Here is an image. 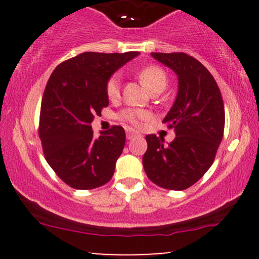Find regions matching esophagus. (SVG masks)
Instances as JSON below:
<instances>
[{
    "instance_id": "1",
    "label": "esophagus",
    "mask_w": 259,
    "mask_h": 259,
    "mask_svg": "<svg viewBox=\"0 0 259 259\" xmlns=\"http://www.w3.org/2000/svg\"><path fill=\"white\" fill-rule=\"evenodd\" d=\"M125 133H126V139H127V140L133 139L134 136H136V135H138V134H139L138 132H136V130L132 129V127H126Z\"/></svg>"
}]
</instances>
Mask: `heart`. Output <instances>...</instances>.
Here are the masks:
<instances>
[{
	"mask_svg": "<svg viewBox=\"0 0 259 259\" xmlns=\"http://www.w3.org/2000/svg\"><path fill=\"white\" fill-rule=\"evenodd\" d=\"M139 78L141 80L142 85L150 92L154 89H163L164 90L165 85H167V76H165L164 72L160 68L154 67V65H150V67L140 70ZM119 78L117 75L112 76L106 86L107 96L109 99H115L119 95ZM120 118L133 124H138L140 120L146 119L147 113L145 111H140V109H125L120 113Z\"/></svg>",
	"mask_w": 259,
	"mask_h": 259,
	"instance_id": "heart-1",
	"label": "heart"
}]
</instances>
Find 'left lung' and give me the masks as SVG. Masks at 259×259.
Returning <instances> with one entry per match:
<instances>
[{"label":"left lung","instance_id":"left-lung-1","mask_svg":"<svg viewBox=\"0 0 259 259\" xmlns=\"http://www.w3.org/2000/svg\"><path fill=\"white\" fill-rule=\"evenodd\" d=\"M178 76V94L163 123L175 138L164 142L146 136L142 164L148 179L163 189L181 191L194 185L212 165L224 133V103L212 74L185 53H151Z\"/></svg>","mask_w":259,"mask_h":259}]
</instances>
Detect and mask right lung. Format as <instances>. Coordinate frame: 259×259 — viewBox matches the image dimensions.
<instances>
[{
  "label": "right lung",
  "mask_w": 259,
  "mask_h": 259,
  "mask_svg": "<svg viewBox=\"0 0 259 259\" xmlns=\"http://www.w3.org/2000/svg\"><path fill=\"white\" fill-rule=\"evenodd\" d=\"M139 55L80 53L57 65L47 81L38 134L47 163L73 189H96L114 174L125 132L115 125L96 139L91 123L108 106V80Z\"/></svg>",
  "instance_id": "obj_1"
}]
</instances>
